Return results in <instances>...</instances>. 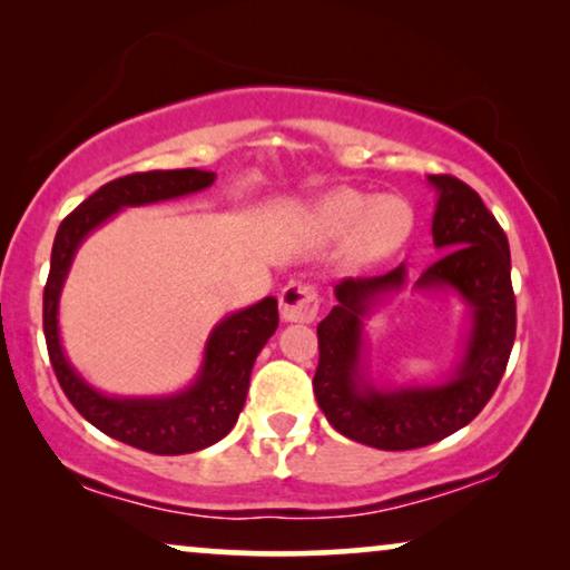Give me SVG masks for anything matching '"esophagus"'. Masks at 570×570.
I'll return each mask as SVG.
<instances>
[{
    "label": "esophagus",
    "mask_w": 570,
    "mask_h": 570,
    "mask_svg": "<svg viewBox=\"0 0 570 570\" xmlns=\"http://www.w3.org/2000/svg\"><path fill=\"white\" fill-rule=\"evenodd\" d=\"M318 314V293L314 285L291 283L279 293V316L291 324H308Z\"/></svg>",
    "instance_id": "obj_1"
}]
</instances>
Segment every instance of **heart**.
<instances>
[{"mask_svg":"<svg viewBox=\"0 0 570 570\" xmlns=\"http://www.w3.org/2000/svg\"><path fill=\"white\" fill-rule=\"evenodd\" d=\"M314 220L330 236H340L355 225L357 252L365 256H386L410 238L415 213L410 202L396 194L368 197L350 186H340L316 202Z\"/></svg>","mask_w":570,"mask_h":570,"instance_id":"obj_1","label":"heart"}]
</instances>
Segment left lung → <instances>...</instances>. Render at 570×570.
<instances>
[{"instance_id":"1","label":"left lung","mask_w":570,"mask_h":570,"mask_svg":"<svg viewBox=\"0 0 570 570\" xmlns=\"http://www.w3.org/2000/svg\"><path fill=\"white\" fill-rule=\"evenodd\" d=\"M439 191L433 213V262L417 293H456L470 311L462 357L443 381L376 386L363 365L365 318L407 285V267L334 285L337 306L316 326L318 368L314 394L334 431L381 451L435 443L472 423L501 384L517 337L509 238L480 194L454 176H428Z\"/></svg>"}]
</instances>
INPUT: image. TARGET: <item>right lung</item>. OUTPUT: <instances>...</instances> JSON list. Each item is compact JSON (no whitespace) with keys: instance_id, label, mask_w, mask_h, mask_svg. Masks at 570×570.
Listing matches in <instances>:
<instances>
[{"instance_id":"right-lung-1","label":"right lung","mask_w":570,"mask_h":570,"mask_svg":"<svg viewBox=\"0 0 570 570\" xmlns=\"http://www.w3.org/2000/svg\"><path fill=\"white\" fill-rule=\"evenodd\" d=\"M215 174L197 168L147 170L121 176L90 194L61 220L51 248V269L43 291L46 347L61 389L77 412L111 439L150 454L176 456L213 446L236 425L244 410L256 355L277 330V298L228 314L209 332L197 376L186 389L166 396H111L85 381L59 337V298L77 248L92 230L124 207H142L197 194L213 186Z\"/></svg>"}]
</instances>
